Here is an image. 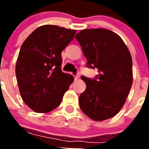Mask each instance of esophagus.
Returning <instances> with one entry per match:
<instances>
[{"mask_svg": "<svg viewBox=\"0 0 149 149\" xmlns=\"http://www.w3.org/2000/svg\"><path fill=\"white\" fill-rule=\"evenodd\" d=\"M79 78H80V74H77L74 76V79H75V80H78Z\"/></svg>", "mask_w": 149, "mask_h": 149, "instance_id": "1", "label": "esophagus"}]
</instances>
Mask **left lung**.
Returning a JSON list of instances; mask_svg holds the SVG:
<instances>
[{"mask_svg":"<svg viewBox=\"0 0 149 149\" xmlns=\"http://www.w3.org/2000/svg\"><path fill=\"white\" fill-rule=\"evenodd\" d=\"M86 66L98 68L93 79L82 76L86 90L79 97L81 110L95 121L113 117L125 104L133 83L132 58L119 35L107 29H87L76 34Z\"/></svg>","mask_w":149,"mask_h":149,"instance_id":"left-lung-1","label":"left lung"}]
</instances>
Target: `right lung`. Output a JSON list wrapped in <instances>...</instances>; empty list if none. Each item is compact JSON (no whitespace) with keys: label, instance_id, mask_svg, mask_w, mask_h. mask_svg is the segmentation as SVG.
Here are the masks:
<instances>
[{"label":"right lung","instance_id":"obj_1","mask_svg":"<svg viewBox=\"0 0 149 149\" xmlns=\"http://www.w3.org/2000/svg\"><path fill=\"white\" fill-rule=\"evenodd\" d=\"M75 33L56 25L41 26L21 47L15 65L17 82L24 103L36 113L56 108L73 82V76L62 72L61 53Z\"/></svg>","mask_w":149,"mask_h":149}]
</instances>
